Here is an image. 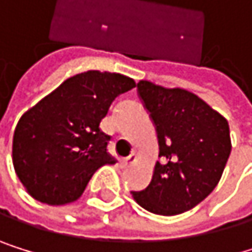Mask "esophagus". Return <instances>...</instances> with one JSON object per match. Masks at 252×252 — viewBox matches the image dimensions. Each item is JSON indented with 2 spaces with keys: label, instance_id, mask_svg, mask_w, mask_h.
I'll list each match as a JSON object with an SVG mask.
<instances>
[{
  "label": "esophagus",
  "instance_id": "1",
  "mask_svg": "<svg viewBox=\"0 0 252 252\" xmlns=\"http://www.w3.org/2000/svg\"><path fill=\"white\" fill-rule=\"evenodd\" d=\"M134 161H136V154L131 153L127 158H122V160H121V166H122V168H128L130 164H133Z\"/></svg>",
  "mask_w": 252,
  "mask_h": 252
}]
</instances>
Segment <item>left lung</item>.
<instances>
[{
	"mask_svg": "<svg viewBox=\"0 0 252 252\" xmlns=\"http://www.w3.org/2000/svg\"><path fill=\"white\" fill-rule=\"evenodd\" d=\"M137 95L156 127L158 161L143 190L131 192L139 206L156 215L188 212L218 186L231 153L224 116L185 89L137 83Z\"/></svg>",
	"mask_w": 252,
	"mask_h": 252,
	"instance_id": "obj_1",
	"label": "left lung"
}]
</instances>
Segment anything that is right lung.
I'll return each instance as SVG.
<instances>
[{"instance_id": "obj_1", "label": "right lung", "mask_w": 252, "mask_h": 252, "mask_svg": "<svg viewBox=\"0 0 252 252\" xmlns=\"http://www.w3.org/2000/svg\"><path fill=\"white\" fill-rule=\"evenodd\" d=\"M136 86L115 72L88 71L63 81L25 112L13 134V166L34 199L63 206L81 196L102 164L110 136L99 122L121 94Z\"/></svg>"}]
</instances>
